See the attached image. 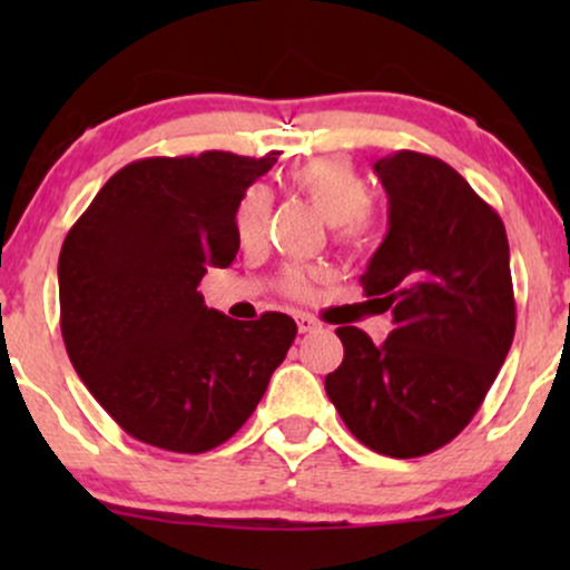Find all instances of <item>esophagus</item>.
I'll return each instance as SVG.
<instances>
[{"mask_svg":"<svg viewBox=\"0 0 570 570\" xmlns=\"http://www.w3.org/2000/svg\"><path fill=\"white\" fill-rule=\"evenodd\" d=\"M297 330L303 332V335H307V332H318V330H322V322H318V318H313V316H307V313H299Z\"/></svg>","mask_w":570,"mask_h":570,"instance_id":"1","label":"esophagus"}]
</instances>
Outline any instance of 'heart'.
Instances as JSON below:
<instances>
[{"label":"heart","mask_w":570,"mask_h":570,"mask_svg":"<svg viewBox=\"0 0 570 570\" xmlns=\"http://www.w3.org/2000/svg\"><path fill=\"white\" fill-rule=\"evenodd\" d=\"M289 185L299 195H305L332 225H337V238L343 244L356 246L367 238L370 187L351 160L335 158V155L311 158L292 168ZM271 206L273 198L263 185L248 187L240 195L233 214V230L240 246L252 248L263 244L267 219H271ZM281 286L292 297H311L313 276L303 267H289V271H284Z\"/></svg>","instance_id":"heart-1"}]
</instances>
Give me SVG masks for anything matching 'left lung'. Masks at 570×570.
I'll return each mask as SVG.
<instances>
[{"mask_svg": "<svg viewBox=\"0 0 570 570\" xmlns=\"http://www.w3.org/2000/svg\"><path fill=\"white\" fill-rule=\"evenodd\" d=\"M389 193V235L362 286L394 316L383 345L340 326L343 364L326 396L358 442L417 458L453 442L499 375L514 337L503 222L455 168L402 153L375 163Z\"/></svg>", "mask_w": 570, "mask_h": 570, "instance_id": "1", "label": "left lung"}]
</instances>
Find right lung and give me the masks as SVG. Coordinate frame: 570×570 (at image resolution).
Returning <instances> with one entry per match:
<instances>
[{
  "instance_id": "obj_1",
  "label": "right lung",
  "mask_w": 570,
  "mask_h": 570,
  "mask_svg": "<svg viewBox=\"0 0 570 570\" xmlns=\"http://www.w3.org/2000/svg\"><path fill=\"white\" fill-rule=\"evenodd\" d=\"M276 155L134 160L71 225L58 257L63 345L134 440L189 455L219 448L294 343L286 313L235 322L198 292L208 267L238 254L235 206Z\"/></svg>"
}]
</instances>
